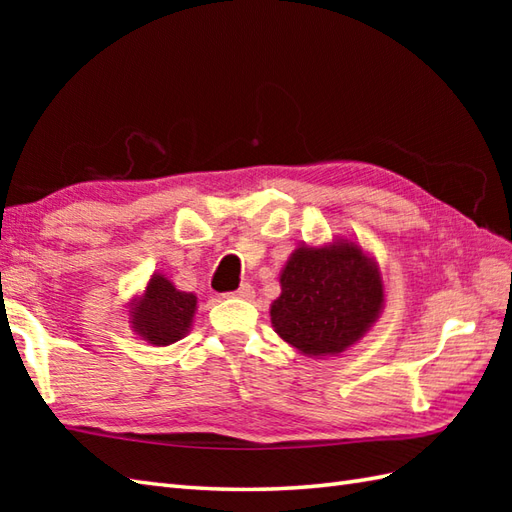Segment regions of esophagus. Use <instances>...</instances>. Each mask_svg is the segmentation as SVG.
Wrapping results in <instances>:
<instances>
[{
	"label": "esophagus",
	"instance_id": "1",
	"mask_svg": "<svg viewBox=\"0 0 512 512\" xmlns=\"http://www.w3.org/2000/svg\"><path fill=\"white\" fill-rule=\"evenodd\" d=\"M233 297H239V299H253V297H255V290H253V286H250V284H242V286H239V288L233 292Z\"/></svg>",
	"mask_w": 512,
	"mask_h": 512
}]
</instances>
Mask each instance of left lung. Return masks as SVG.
Returning <instances> with one entry per match:
<instances>
[{"mask_svg": "<svg viewBox=\"0 0 512 512\" xmlns=\"http://www.w3.org/2000/svg\"><path fill=\"white\" fill-rule=\"evenodd\" d=\"M270 323L279 339L308 358L341 356L385 310V281L372 253L354 237L297 244L279 273Z\"/></svg>", "mask_w": 512, "mask_h": 512, "instance_id": "obj_1", "label": "left lung"}]
</instances>
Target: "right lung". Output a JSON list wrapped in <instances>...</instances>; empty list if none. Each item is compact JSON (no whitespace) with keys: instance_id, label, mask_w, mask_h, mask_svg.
<instances>
[{"instance_id":"1","label":"right lung","mask_w":512,"mask_h":512,"mask_svg":"<svg viewBox=\"0 0 512 512\" xmlns=\"http://www.w3.org/2000/svg\"><path fill=\"white\" fill-rule=\"evenodd\" d=\"M198 312V297L173 286V281L154 273L145 288L129 299V328L140 341L165 347L184 339Z\"/></svg>"}]
</instances>
